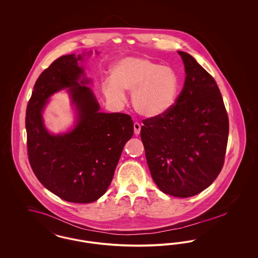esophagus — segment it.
Wrapping results in <instances>:
<instances>
[{
	"instance_id": "obj_1",
	"label": "esophagus",
	"mask_w": 258,
	"mask_h": 258,
	"mask_svg": "<svg viewBox=\"0 0 258 258\" xmlns=\"http://www.w3.org/2000/svg\"><path fill=\"white\" fill-rule=\"evenodd\" d=\"M134 128H135V135H139V134H140V130H141V124L139 123H137V122H135V123H134Z\"/></svg>"
}]
</instances>
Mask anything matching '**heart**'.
I'll return each instance as SVG.
<instances>
[{"label":"heart","mask_w":258,"mask_h":258,"mask_svg":"<svg viewBox=\"0 0 258 258\" xmlns=\"http://www.w3.org/2000/svg\"><path fill=\"white\" fill-rule=\"evenodd\" d=\"M179 88V76L171 67L143 57H125L112 66L110 81L102 84V92L116 100H123V92L133 93L135 110L156 118L174 106Z\"/></svg>","instance_id":"1"}]
</instances>
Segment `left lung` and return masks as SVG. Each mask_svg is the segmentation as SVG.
<instances>
[{"label": "left lung", "mask_w": 258, "mask_h": 258, "mask_svg": "<svg viewBox=\"0 0 258 258\" xmlns=\"http://www.w3.org/2000/svg\"><path fill=\"white\" fill-rule=\"evenodd\" d=\"M184 61V87L170 110L143 120L141 139L148 166L160 190L197 196L217 179L224 163L229 122L215 79L196 59Z\"/></svg>", "instance_id": "1"}]
</instances>
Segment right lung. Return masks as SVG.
<instances>
[{
    "label": "right lung",
    "mask_w": 258,
    "mask_h": 258,
    "mask_svg": "<svg viewBox=\"0 0 258 258\" xmlns=\"http://www.w3.org/2000/svg\"><path fill=\"white\" fill-rule=\"evenodd\" d=\"M84 55H64L38 76L26 111L27 150L38 181L57 197L74 203H91L102 197L114 176L124 144L134 135V122L123 113L99 112L93 91L85 84L78 61ZM69 88L77 108L74 128L50 135L42 120L48 98Z\"/></svg>",
    "instance_id": "right-lung-1"
}]
</instances>
